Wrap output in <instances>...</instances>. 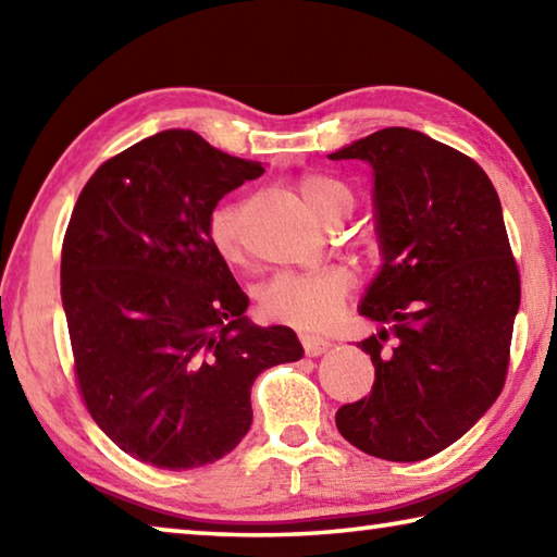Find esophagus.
Listing matches in <instances>:
<instances>
[{
	"instance_id": "esophagus-1",
	"label": "esophagus",
	"mask_w": 557,
	"mask_h": 557,
	"mask_svg": "<svg viewBox=\"0 0 557 557\" xmlns=\"http://www.w3.org/2000/svg\"><path fill=\"white\" fill-rule=\"evenodd\" d=\"M299 342H301V348H305L307 356H322L329 351V348H332V344H329L326 338L309 336V334H301Z\"/></svg>"
}]
</instances>
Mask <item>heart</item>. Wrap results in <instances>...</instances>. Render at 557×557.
Here are the masks:
<instances>
[{"label": "heart", "mask_w": 557, "mask_h": 557, "mask_svg": "<svg viewBox=\"0 0 557 557\" xmlns=\"http://www.w3.org/2000/svg\"><path fill=\"white\" fill-rule=\"evenodd\" d=\"M299 194L305 196L319 219L326 223L344 221L354 209V191L344 182L326 174H307L299 178ZM209 238L213 250L231 262H245L243 243V203L228 201L215 206L209 219ZM354 289V275L342 265L312 272H280L258 292L260 314L268 322L322 332L344 312Z\"/></svg>", "instance_id": "b5f03b06"}]
</instances>
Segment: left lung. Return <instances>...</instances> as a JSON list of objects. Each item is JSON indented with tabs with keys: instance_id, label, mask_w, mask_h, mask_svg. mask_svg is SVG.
I'll list each match as a JSON object with an SVG mask.
<instances>
[{
	"instance_id": "obj_1",
	"label": "left lung",
	"mask_w": 557,
	"mask_h": 557,
	"mask_svg": "<svg viewBox=\"0 0 557 557\" xmlns=\"http://www.w3.org/2000/svg\"><path fill=\"white\" fill-rule=\"evenodd\" d=\"M329 157L373 166L383 250L361 305L383 329L358 344L375 381L336 428L371 457L428 459L504 391L521 277L502 201L474 159L418 129L385 127Z\"/></svg>"
}]
</instances>
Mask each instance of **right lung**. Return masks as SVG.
<instances>
[{
	"instance_id": "right-lung-1",
	"label": "right lung",
	"mask_w": 557,
	"mask_h": 557,
	"mask_svg": "<svg viewBox=\"0 0 557 557\" xmlns=\"http://www.w3.org/2000/svg\"><path fill=\"white\" fill-rule=\"evenodd\" d=\"M265 169L166 129L110 157L75 201L61 299L75 383L98 428L145 465H213L248 435L250 388L299 361L287 326H252L209 219Z\"/></svg>"
}]
</instances>
